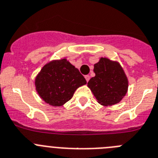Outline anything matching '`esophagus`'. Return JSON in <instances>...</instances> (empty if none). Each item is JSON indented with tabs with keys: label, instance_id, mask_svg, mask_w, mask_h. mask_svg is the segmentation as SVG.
I'll return each mask as SVG.
<instances>
[{
	"label": "esophagus",
	"instance_id": "1",
	"mask_svg": "<svg viewBox=\"0 0 158 158\" xmlns=\"http://www.w3.org/2000/svg\"><path fill=\"white\" fill-rule=\"evenodd\" d=\"M85 79H86V80H87V82H88L89 79H90V75H85Z\"/></svg>",
	"mask_w": 158,
	"mask_h": 158
}]
</instances>
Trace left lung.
Wrapping results in <instances>:
<instances>
[{"label":"left lung","instance_id":"obj_1","mask_svg":"<svg viewBox=\"0 0 158 158\" xmlns=\"http://www.w3.org/2000/svg\"><path fill=\"white\" fill-rule=\"evenodd\" d=\"M94 72L95 76L89 80L87 86L98 103L112 106L120 102L128 90V79L120 64L101 58L94 65Z\"/></svg>","mask_w":158,"mask_h":158}]
</instances>
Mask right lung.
<instances>
[{"mask_svg":"<svg viewBox=\"0 0 158 158\" xmlns=\"http://www.w3.org/2000/svg\"><path fill=\"white\" fill-rule=\"evenodd\" d=\"M87 81L66 59L52 60L41 69L35 77V90L45 102L60 106L69 101L78 87Z\"/></svg>","mask_w":158,"mask_h":158,"instance_id":"right-lung-1","label":"right lung"}]
</instances>
